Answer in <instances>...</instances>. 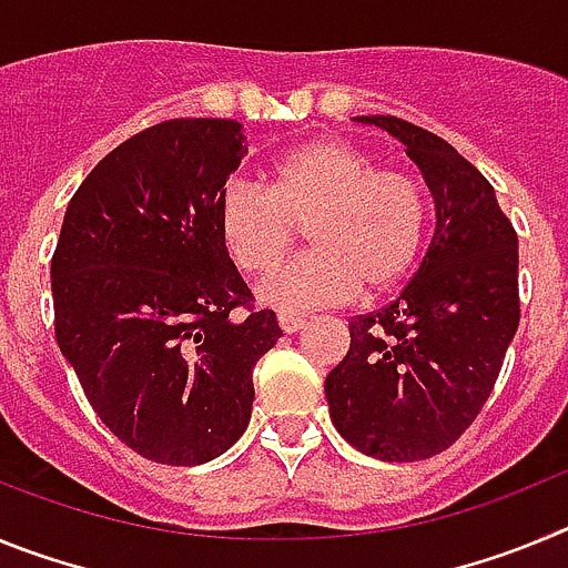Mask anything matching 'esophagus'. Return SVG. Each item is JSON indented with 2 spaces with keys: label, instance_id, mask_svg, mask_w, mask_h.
<instances>
[{
  "label": "esophagus",
  "instance_id": "obj_1",
  "mask_svg": "<svg viewBox=\"0 0 568 568\" xmlns=\"http://www.w3.org/2000/svg\"><path fill=\"white\" fill-rule=\"evenodd\" d=\"M278 327L284 329V333H298V329L307 327V318H304V315L281 313V315H278Z\"/></svg>",
  "mask_w": 568,
  "mask_h": 568
}]
</instances>
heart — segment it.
Masks as SVG:
<instances>
[{"label": "heart", "mask_w": 568, "mask_h": 568, "mask_svg": "<svg viewBox=\"0 0 568 568\" xmlns=\"http://www.w3.org/2000/svg\"><path fill=\"white\" fill-rule=\"evenodd\" d=\"M215 227L235 267H275L301 227L313 250L261 281L258 298L284 313L333 307L398 290L415 270L429 230V199L409 173L384 170L373 153L318 139L275 159L270 184L227 179Z\"/></svg>", "instance_id": "b5f03b06"}]
</instances>
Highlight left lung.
<instances>
[{
    "label": "left lung",
    "instance_id": "obj_1",
    "mask_svg": "<svg viewBox=\"0 0 568 568\" xmlns=\"http://www.w3.org/2000/svg\"><path fill=\"white\" fill-rule=\"evenodd\" d=\"M400 139L435 199L433 244L400 295L349 321V353L324 381L355 449L424 460L471 426L520 321L518 233L484 173L398 115H358Z\"/></svg>",
    "mask_w": 568,
    "mask_h": 568
}]
</instances>
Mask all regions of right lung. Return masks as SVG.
Masks as SVG:
<instances>
[{
	"mask_svg": "<svg viewBox=\"0 0 568 568\" xmlns=\"http://www.w3.org/2000/svg\"><path fill=\"white\" fill-rule=\"evenodd\" d=\"M244 124L168 119L110 150L64 213L53 327L93 413L142 458L207 464L253 413V369L281 338L230 261L215 204Z\"/></svg>",
	"mask_w": 568,
	"mask_h": 568,
	"instance_id": "obj_1",
	"label": "right lung"
}]
</instances>
